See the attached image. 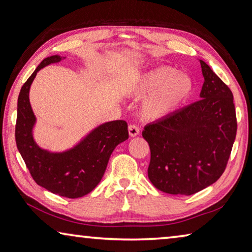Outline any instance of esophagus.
Returning <instances> with one entry per match:
<instances>
[{"label":"esophagus","mask_w":252,"mask_h":252,"mask_svg":"<svg viewBox=\"0 0 252 252\" xmlns=\"http://www.w3.org/2000/svg\"><path fill=\"white\" fill-rule=\"evenodd\" d=\"M139 133H140V129H139L138 126H135V125H130L129 126V134H130V136H136V135H139Z\"/></svg>","instance_id":"1"}]
</instances>
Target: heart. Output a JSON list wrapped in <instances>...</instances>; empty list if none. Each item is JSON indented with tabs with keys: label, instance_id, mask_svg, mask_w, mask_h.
Masks as SVG:
<instances>
[{
	"label": "heart",
	"instance_id": "obj_1",
	"mask_svg": "<svg viewBox=\"0 0 252 252\" xmlns=\"http://www.w3.org/2000/svg\"><path fill=\"white\" fill-rule=\"evenodd\" d=\"M133 95H148L142 113L150 120L169 116L176 111L192 92V81L185 73H177L171 66H160L143 74L131 84Z\"/></svg>",
	"mask_w": 252,
	"mask_h": 252
}]
</instances>
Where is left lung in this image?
<instances>
[{
  "mask_svg": "<svg viewBox=\"0 0 252 252\" xmlns=\"http://www.w3.org/2000/svg\"><path fill=\"white\" fill-rule=\"evenodd\" d=\"M204 82L199 101L146 126L148 177L157 189L191 195L215 183L227 167L237 133L236 109L227 84L200 60Z\"/></svg>",
  "mask_w": 252,
  "mask_h": 252,
  "instance_id": "obj_1",
  "label": "left lung"
}]
</instances>
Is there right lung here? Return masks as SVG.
Listing matches in <instances>:
<instances>
[{"label":"right lung","instance_id":"1","mask_svg":"<svg viewBox=\"0 0 252 252\" xmlns=\"http://www.w3.org/2000/svg\"><path fill=\"white\" fill-rule=\"evenodd\" d=\"M64 57L45 58L21 88L18 99L15 141L30 173L37 185L61 197L75 199L99 185L111 153L129 138L123 120L105 122L92 130L73 148L63 152H51L37 146L33 138L36 119L30 104L29 92L36 73L42 67L62 61Z\"/></svg>","mask_w":252,"mask_h":252}]
</instances>
